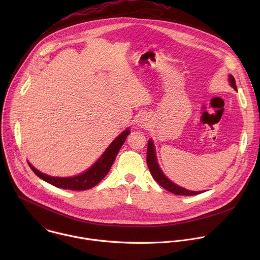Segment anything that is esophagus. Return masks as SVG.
Here are the masks:
<instances>
[{"mask_svg": "<svg viewBox=\"0 0 260 260\" xmlns=\"http://www.w3.org/2000/svg\"><path fill=\"white\" fill-rule=\"evenodd\" d=\"M148 121V119H147V117L145 116V115H141L139 118H138V125H140V126H146L147 125V122Z\"/></svg>", "mask_w": 260, "mask_h": 260, "instance_id": "esophagus-1", "label": "esophagus"}]
</instances>
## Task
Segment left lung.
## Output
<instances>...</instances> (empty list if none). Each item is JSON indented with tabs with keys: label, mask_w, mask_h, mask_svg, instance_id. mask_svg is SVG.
<instances>
[{
	"label": "left lung",
	"mask_w": 260,
	"mask_h": 260,
	"mask_svg": "<svg viewBox=\"0 0 260 260\" xmlns=\"http://www.w3.org/2000/svg\"><path fill=\"white\" fill-rule=\"evenodd\" d=\"M230 81L232 86L237 90V85H236V80L235 78L230 75ZM147 165L148 168H149V171L152 175V177L154 178V180L160 185L161 187H164L165 189H167L168 191L176 194V196H196L199 193H202L201 191H190L185 188H182L178 185H176L175 183H173L172 181H170L160 171L158 165H157V160L155 157V151H154V146L152 141L150 140L148 142V147H147Z\"/></svg>",
	"instance_id": "obj_1"
}]
</instances>
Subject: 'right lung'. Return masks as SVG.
I'll return each mask as SVG.
<instances>
[{
  "label": "right lung",
  "mask_w": 260,
  "mask_h": 260,
  "mask_svg": "<svg viewBox=\"0 0 260 260\" xmlns=\"http://www.w3.org/2000/svg\"><path fill=\"white\" fill-rule=\"evenodd\" d=\"M129 134V129H125L121 135H119L111 144L105 153L100 157V159L85 173L71 178H58L51 177L39 172L35 169L29 162L28 166L31 171L44 181L53 185L55 187L62 189H71V190H86L89 189L102 181V179L108 174L111 167H112L117 153L119 152L121 146L125 142L126 137Z\"/></svg>",
  "instance_id": "add662e5"
}]
</instances>
